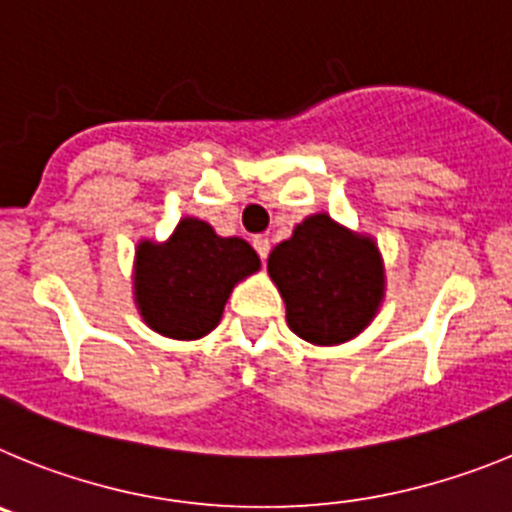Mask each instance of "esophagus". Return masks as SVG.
Listing matches in <instances>:
<instances>
[{
	"instance_id": "1",
	"label": "esophagus",
	"mask_w": 512,
	"mask_h": 512,
	"mask_svg": "<svg viewBox=\"0 0 512 512\" xmlns=\"http://www.w3.org/2000/svg\"><path fill=\"white\" fill-rule=\"evenodd\" d=\"M253 248H256V253H259L261 259L266 261V256H269V251H271L269 238H264V235H256V238H253Z\"/></svg>"
}]
</instances>
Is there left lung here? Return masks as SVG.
<instances>
[{"mask_svg":"<svg viewBox=\"0 0 512 512\" xmlns=\"http://www.w3.org/2000/svg\"><path fill=\"white\" fill-rule=\"evenodd\" d=\"M269 277L287 307L292 333L312 346H338L377 318L384 302V259L372 235L307 215L292 238L269 253Z\"/></svg>","mask_w":512,"mask_h":512,"instance_id":"obj_1","label":"left lung"}]
</instances>
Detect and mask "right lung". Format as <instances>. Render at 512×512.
Returning a JSON list of instances; mask_svg holds the SVG:
<instances>
[{
	"label": "right lung",
	"mask_w": 512,
	"mask_h": 512,
	"mask_svg": "<svg viewBox=\"0 0 512 512\" xmlns=\"http://www.w3.org/2000/svg\"><path fill=\"white\" fill-rule=\"evenodd\" d=\"M261 259L243 238H223L200 217H182L164 243L135 246L133 300L151 330L197 341L220 323L230 292Z\"/></svg>",
	"instance_id": "right-lung-1"
}]
</instances>
